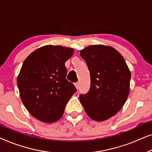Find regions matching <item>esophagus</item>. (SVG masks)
<instances>
[{"mask_svg": "<svg viewBox=\"0 0 152 152\" xmlns=\"http://www.w3.org/2000/svg\"><path fill=\"white\" fill-rule=\"evenodd\" d=\"M75 86L77 89H79V88H80V84H79V82H76L75 84Z\"/></svg>", "mask_w": 152, "mask_h": 152, "instance_id": "34e87169", "label": "esophagus"}]
</instances>
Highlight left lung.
<instances>
[{"mask_svg": "<svg viewBox=\"0 0 152 152\" xmlns=\"http://www.w3.org/2000/svg\"><path fill=\"white\" fill-rule=\"evenodd\" d=\"M90 72L91 86L80 99L87 115L104 121L115 115L129 93L131 72L123 57L113 48L89 45L80 51Z\"/></svg>", "mask_w": 152, "mask_h": 152, "instance_id": "obj_1", "label": "left lung"}]
</instances>
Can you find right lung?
Returning <instances> with one entry per match:
<instances>
[{"mask_svg": "<svg viewBox=\"0 0 152 152\" xmlns=\"http://www.w3.org/2000/svg\"><path fill=\"white\" fill-rule=\"evenodd\" d=\"M73 49L45 45L25 60L17 78L22 102L31 115L47 123L63 115L68 101L77 88L66 80L65 62Z\"/></svg>", "mask_w": 152, "mask_h": 152, "instance_id": "1", "label": "right lung"}]
</instances>
